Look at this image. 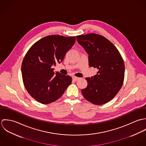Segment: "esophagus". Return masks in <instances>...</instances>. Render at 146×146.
<instances>
[{
	"mask_svg": "<svg viewBox=\"0 0 146 146\" xmlns=\"http://www.w3.org/2000/svg\"><path fill=\"white\" fill-rule=\"evenodd\" d=\"M72 79L75 81H78L80 79V78H78V77H76V76H72Z\"/></svg>",
	"mask_w": 146,
	"mask_h": 146,
	"instance_id": "1",
	"label": "esophagus"
}]
</instances>
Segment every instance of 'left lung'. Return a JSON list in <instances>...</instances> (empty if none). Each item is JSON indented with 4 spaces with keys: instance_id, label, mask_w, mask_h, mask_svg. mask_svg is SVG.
Returning <instances> with one entry per match:
<instances>
[{
    "instance_id": "1",
    "label": "left lung",
    "mask_w": 146,
    "mask_h": 146,
    "mask_svg": "<svg viewBox=\"0 0 146 146\" xmlns=\"http://www.w3.org/2000/svg\"><path fill=\"white\" fill-rule=\"evenodd\" d=\"M78 42L89 54V65L98 69L97 74L86 78L84 97L96 105L105 104L117 94L124 83L125 65L116 46L105 37L97 34L76 36Z\"/></svg>"
}]
</instances>
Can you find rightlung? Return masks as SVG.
Here are the masks:
<instances>
[{
	"instance_id": "obj_1",
	"label": "right lung",
	"mask_w": 146,
	"mask_h": 146,
	"mask_svg": "<svg viewBox=\"0 0 146 146\" xmlns=\"http://www.w3.org/2000/svg\"><path fill=\"white\" fill-rule=\"evenodd\" d=\"M75 40V36L48 35L35 42L25 54L21 66L23 83L38 102H55L71 83V77L54 73L52 67L62 61Z\"/></svg>"
}]
</instances>
